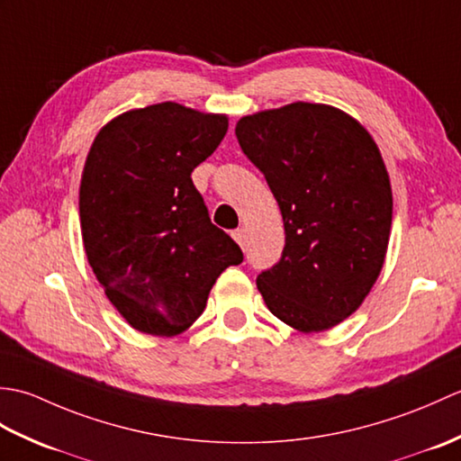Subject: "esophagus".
I'll list each match as a JSON object with an SVG mask.
<instances>
[{
  "label": "esophagus",
  "instance_id": "esophagus-1",
  "mask_svg": "<svg viewBox=\"0 0 461 461\" xmlns=\"http://www.w3.org/2000/svg\"><path fill=\"white\" fill-rule=\"evenodd\" d=\"M231 238L240 243L241 249H246V241H248L246 230H233V231H231Z\"/></svg>",
  "mask_w": 461,
  "mask_h": 461
}]
</instances>
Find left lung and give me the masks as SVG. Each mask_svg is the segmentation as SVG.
I'll list each match as a JSON object with an SVG mask.
<instances>
[{"instance_id": "obj_1", "label": "left lung", "mask_w": 461, "mask_h": 461, "mask_svg": "<svg viewBox=\"0 0 461 461\" xmlns=\"http://www.w3.org/2000/svg\"><path fill=\"white\" fill-rule=\"evenodd\" d=\"M243 154L266 176L285 225V248L258 276L267 309L301 332L355 312L384 266L393 190L365 126L335 106L291 103L243 116Z\"/></svg>"}]
</instances>
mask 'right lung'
<instances>
[{
  "label": "right lung",
  "instance_id": "1",
  "mask_svg": "<svg viewBox=\"0 0 461 461\" xmlns=\"http://www.w3.org/2000/svg\"><path fill=\"white\" fill-rule=\"evenodd\" d=\"M225 132V114L158 103L104 124L86 156L79 190L85 253L106 297L136 330H185L220 273L243 261L192 182Z\"/></svg>",
  "mask_w": 461,
  "mask_h": 461
}]
</instances>
